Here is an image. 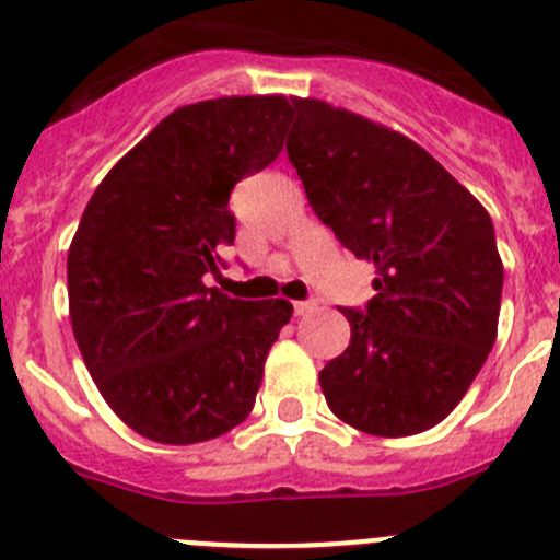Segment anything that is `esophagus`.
Returning <instances> with one entry per match:
<instances>
[{
	"label": "esophagus",
	"instance_id": "obj_1",
	"mask_svg": "<svg viewBox=\"0 0 560 560\" xmlns=\"http://www.w3.org/2000/svg\"><path fill=\"white\" fill-rule=\"evenodd\" d=\"M292 306H295V314L298 316H306V314L314 312L316 303L314 301H295V303H292Z\"/></svg>",
	"mask_w": 560,
	"mask_h": 560
}]
</instances>
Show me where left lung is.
Wrapping results in <instances>:
<instances>
[{"label":"left lung","instance_id":"1","mask_svg":"<svg viewBox=\"0 0 560 560\" xmlns=\"http://www.w3.org/2000/svg\"><path fill=\"white\" fill-rule=\"evenodd\" d=\"M287 154L308 206L358 259L374 262L352 338L319 371L338 420L411 436L460 404L495 343L504 265L482 202L422 145L322 100H292Z\"/></svg>","mask_w":560,"mask_h":560}]
</instances>
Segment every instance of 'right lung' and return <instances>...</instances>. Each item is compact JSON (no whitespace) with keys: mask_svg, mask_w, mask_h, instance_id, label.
Here are the masks:
<instances>
[{"mask_svg":"<svg viewBox=\"0 0 560 560\" xmlns=\"http://www.w3.org/2000/svg\"><path fill=\"white\" fill-rule=\"evenodd\" d=\"M292 113L284 94L178 107L83 211L67 254L72 332L107 406L151 442H208L252 411L292 303L238 301L202 276L235 241L230 191L281 154Z\"/></svg>","mask_w":560,"mask_h":560,"instance_id":"obj_1","label":"right lung"}]
</instances>
